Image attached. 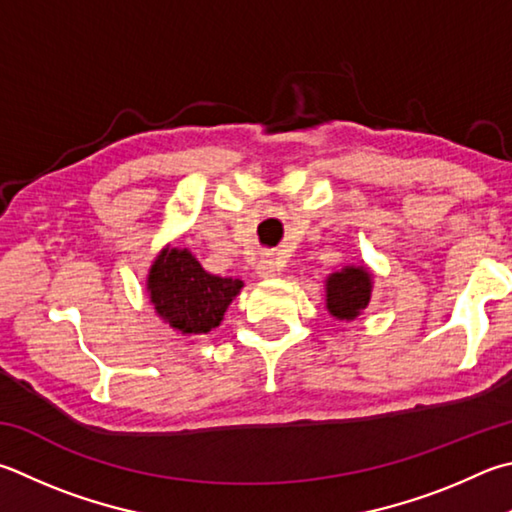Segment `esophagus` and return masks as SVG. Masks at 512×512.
Masks as SVG:
<instances>
[{
    "instance_id": "1",
    "label": "esophagus",
    "mask_w": 512,
    "mask_h": 512,
    "mask_svg": "<svg viewBox=\"0 0 512 512\" xmlns=\"http://www.w3.org/2000/svg\"><path fill=\"white\" fill-rule=\"evenodd\" d=\"M280 268H282L280 257H277L275 253H264L262 257L257 259L255 271H257L259 277H275L277 271H280Z\"/></svg>"
}]
</instances>
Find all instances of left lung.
Segmentation results:
<instances>
[{
  "label": "left lung",
  "mask_w": 512,
  "mask_h": 512,
  "mask_svg": "<svg viewBox=\"0 0 512 512\" xmlns=\"http://www.w3.org/2000/svg\"><path fill=\"white\" fill-rule=\"evenodd\" d=\"M371 273L365 266H345L327 277V309L338 320H356L371 300Z\"/></svg>",
  "instance_id": "obj_1"
}]
</instances>
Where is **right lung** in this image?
<instances>
[{"mask_svg": "<svg viewBox=\"0 0 512 512\" xmlns=\"http://www.w3.org/2000/svg\"><path fill=\"white\" fill-rule=\"evenodd\" d=\"M241 286V280L203 271L188 248H163L147 275L154 311L181 333H208L219 327Z\"/></svg>", "mask_w": 512, "mask_h": 512, "instance_id": "obj_1", "label": "right lung"}]
</instances>
